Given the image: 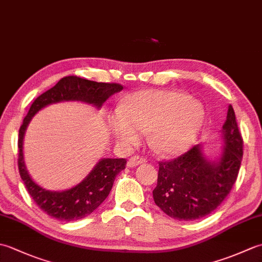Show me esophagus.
Segmentation results:
<instances>
[{"label": "esophagus", "instance_id": "obj_1", "mask_svg": "<svg viewBox=\"0 0 262 262\" xmlns=\"http://www.w3.org/2000/svg\"><path fill=\"white\" fill-rule=\"evenodd\" d=\"M143 163H146V159L143 157H136L135 155V157H132L127 161V166H129V168H134V166H137Z\"/></svg>", "mask_w": 262, "mask_h": 262}]
</instances>
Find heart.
Listing matches in <instances>:
<instances>
[{
  "label": "heart",
  "mask_w": 262,
  "mask_h": 262,
  "mask_svg": "<svg viewBox=\"0 0 262 262\" xmlns=\"http://www.w3.org/2000/svg\"><path fill=\"white\" fill-rule=\"evenodd\" d=\"M206 119L203 103L174 90H143L129 94L109 119L121 146L130 148L149 129V142L164 155L185 153L192 146Z\"/></svg>",
  "instance_id": "heart-1"
}]
</instances>
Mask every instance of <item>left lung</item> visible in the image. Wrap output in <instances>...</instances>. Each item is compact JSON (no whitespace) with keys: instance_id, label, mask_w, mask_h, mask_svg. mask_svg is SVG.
<instances>
[{"instance_id":"obj_1","label":"left lung","mask_w":262,"mask_h":262,"mask_svg":"<svg viewBox=\"0 0 262 262\" xmlns=\"http://www.w3.org/2000/svg\"><path fill=\"white\" fill-rule=\"evenodd\" d=\"M221 138L223 145L216 160L206 157L198 144L178 159L159 163L153 198L166 215L179 221L202 219L230 193L243 157V140L231 104Z\"/></svg>"}]
</instances>
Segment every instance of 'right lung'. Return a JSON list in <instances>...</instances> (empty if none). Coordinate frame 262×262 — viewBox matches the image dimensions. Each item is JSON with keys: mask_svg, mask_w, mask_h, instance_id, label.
<instances>
[{"mask_svg": "<svg viewBox=\"0 0 262 262\" xmlns=\"http://www.w3.org/2000/svg\"><path fill=\"white\" fill-rule=\"evenodd\" d=\"M122 85L117 83H102L66 76L48 91L39 96L25 117L19 129V172L38 207L58 221L73 222L84 219L101 205L113 188L116 176L125 169V159H101L93 166L90 173L76 186L62 191H52L39 186L32 180L24 159V138L28 125L39 110L49 104L64 101H81L97 109L113 96L120 92Z\"/></svg>", "mask_w": 262, "mask_h": 262, "instance_id": "obj_1", "label": "right lung"}]
</instances>
